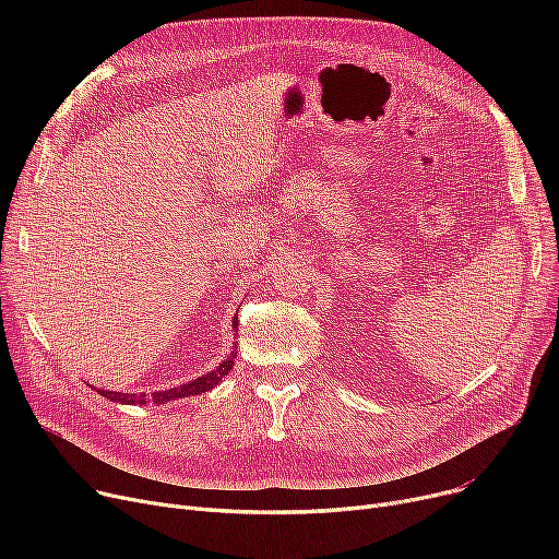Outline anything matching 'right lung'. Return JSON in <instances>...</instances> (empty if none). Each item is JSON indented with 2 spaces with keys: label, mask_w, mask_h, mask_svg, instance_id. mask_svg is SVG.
I'll return each mask as SVG.
<instances>
[{
  "label": "right lung",
  "mask_w": 559,
  "mask_h": 559,
  "mask_svg": "<svg viewBox=\"0 0 559 559\" xmlns=\"http://www.w3.org/2000/svg\"><path fill=\"white\" fill-rule=\"evenodd\" d=\"M233 326H238V317L233 319ZM238 346V344H235ZM235 356H238V350H230V356L226 360H222V365L213 371H209L201 378H194L190 380V383L186 385H179V388H171V390H165V392H154L152 396L150 394H122V392H110V390H97L102 396L115 401V403H127V405H144V403H167V401H176V399H186V396H194V394H201V392H209L213 390L215 385H219V380L233 369L235 365Z\"/></svg>",
  "instance_id": "obj_1"
}]
</instances>
